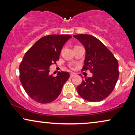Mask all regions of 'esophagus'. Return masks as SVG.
I'll use <instances>...</instances> for the list:
<instances>
[{
  "label": "esophagus",
  "mask_w": 135,
  "mask_h": 135,
  "mask_svg": "<svg viewBox=\"0 0 135 135\" xmlns=\"http://www.w3.org/2000/svg\"><path fill=\"white\" fill-rule=\"evenodd\" d=\"M75 75H76V74H75V73H71V74H70V77H71H71H74Z\"/></svg>",
  "instance_id": "obj_1"
}]
</instances>
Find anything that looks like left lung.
Returning a JSON list of instances; mask_svg holds the SVG:
<instances>
[{"instance_id": "1", "label": "left lung", "mask_w": 135, "mask_h": 135, "mask_svg": "<svg viewBox=\"0 0 135 135\" xmlns=\"http://www.w3.org/2000/svg\"><path fill=\"white\" fill-rule=\"evenodd\" d=\"M86 50L83 71L89 69L91 77L83 79L77 87L79 95L90 102H98L111 93L119 78V64L111 51L100 40L88 34L73 36ZM83 78V77H82Z\"/></svg>"}]
</instances>
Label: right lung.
<instances>
[{"label":"right lung","mask_w":135,"mask_h":135,"mask_svg":"<svg viewBox=\"0 0 135 135\" xmlns=\"http://www.w3.org/2000/svg\"><path fill=\"white\" fill-rule=\"evenodd\" d=\"M70 35H49L37 40L26 53L20 65V79L29 97L45 104L55 100L69 77L68 72L57 76L49 75L50 67L60 59L64 44Z\"/></svg>","instance_id":"1"}]
</instances>
